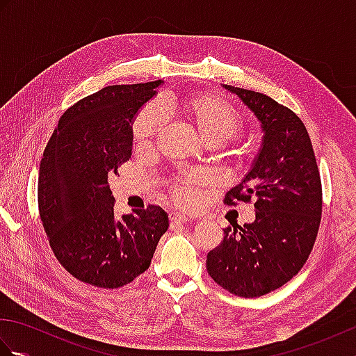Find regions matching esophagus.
Instances as JSON below:
<instances>
[{
	"instance_id": "1",
	"label": "esophagus",
	"mask_w": 356,
	"mask_h": 356,
	"mask_svg": "<svg viewBox=\"0 0 356 356\" xmlns=\"http://www.w3.org/2000/svg\"><path fill=\"white\" fill-rule=\"evenodd\" d=\"M170 220L171 222H177V223H191V222H194V218L193 217H188V216H184V214L172 213V214H170Z\"/></svg>"
}]
</instances>
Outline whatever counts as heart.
Returning a JSON list of instances; mask_svg holds the SVG:
<instances>
[{
  "label": "heart",
  "instance_id": "obj_1",
  "mask_svg": "<svg viewBox=\"0 0 356 356\" xmlns=\"http://www.w3.org/2000/svg\"><path fill=\"white\" fill-rule=\"evenodd\" d=\"M180 111L190 120L209 145L225 142L243 128L241 113L220 96L199 93L180 101ZM165 125V113L159 101H149L138 111L131 122V138L136 145L147 148L161 134ZM205 182L202 172L193 171L174 180L171 184L172 199L179 205L190 208L199 199L197 190Z\"/></svg>",
  "mask_w": 356,
  "mask_h": 356
}]
</instances>
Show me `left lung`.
<instances>
[{
	"label": "left lung",
	"mask_w": 356,
	"mask_h": 356,
	"mask_svg": "<svg viewBox=\"0 0 356 356\" xmlns=\"http://www.w3.org/2000/svg\"><path fill=\"white\" fill-rule=\"evenodd\" d=\"M225 87L260 119L264 138L252 170L225 195L229 207L254 200L255 220L225 228L207 269L223 289L254 298L282 287L305 266L320 229L321 179L309 133L291 108L252 90Z\"/></svg>",
	"instance_id": "8db88e82"
}]
</instances>
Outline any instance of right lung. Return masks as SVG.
I'll use <instances>...</instances> for the list:
<instances>
[{
  "mask_svg": "<svg viewBox=\"0 0 356 356\" xmlns=\"http://www.w3.org/2000/svg\"><path fill=\"white\" fill-rule=\"evenodd\" d=\"M162 81L108 86L73 104L44 149L38 208L61 266L102 289L131 283L151 264L168 216L148 205L115 217L108 176L131 157V122Z\"/></svg>",
  "mask_w": 356,
  "mask_h": 356,
  "instance_id": "add662e5",
  "label": "right lung"
}]
</instances>
